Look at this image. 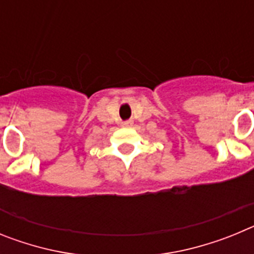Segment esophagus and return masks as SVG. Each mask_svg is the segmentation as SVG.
Masks as SVG:
<instances>
[{
    "instance_id": "1",
    "label": "esophagus",
    "mask_w": 254,
    "mask_h": 254,
    "mask_svg": "<svg viewBox=\"0 0 254 254\" xmlns=\"http://www.w3.org/2000/svg\"><path fill=\"white\" fill-rule=\"evenodd\" d=\"M132 125H133V122H132V121H125V122L122 123L123 127H131Z\"/></svg>"
}]
</instances>
